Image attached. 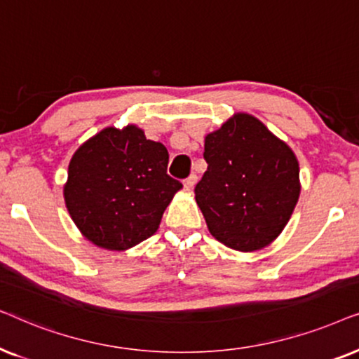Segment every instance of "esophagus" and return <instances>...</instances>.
I'll return each instance as SVG.
<instances>
[{
    "label": "esophagus",
    "mask_w": 359,
    "mask_h": 359,
    "mask_svg": "<svg viewBox=\"0 0 359 359\" xmlns=\"http://www.w3.org/2000/svg\"><path fill=\"white\" fill-rule=\"evenodd\" d=\"M197 179H198L197 175H195V174H190V175L187 177V179L184 180V187L187 189V190L194 189V187H195V184H197Z\"/></svg>",
    "instance_id": "obj_1"
}]
</instances>
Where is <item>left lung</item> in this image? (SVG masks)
I'll return each instance as SVG.
<instances>
[{
    "mask_svg": "<svg viewBox=\"0 0 359 359\" xmlns=\"http://www.w3.org/2000/svg\"><path fill=\"white\" fill-rule=\"evenodd\" d=\"M203 157L208 167L195 200L212 236L243 252L271 245L299 200L292 149L257 118L236 113L205 136Z\"/></svg>",
    "mask_w": 359,
    "mask_h": 359,
    "instance_id": "1",
    "label": "left lung"
}]
</instances>
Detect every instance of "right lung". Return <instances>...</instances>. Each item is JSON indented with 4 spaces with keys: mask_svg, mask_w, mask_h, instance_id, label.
Wrapping results in <instances>:
<instances>
[{
    "mask_svg": "<svg viewBox=\"0 0 359 359\" xmlns=\"http://www.w3.org/2000/svg\"><path fill=\"white\" fill-rule=\"evenodd\" d=\"M169 152L144 131L109 126L75 151L64 198L82 235L104 250L124 251L154 235L182 189L167 174Z\"/></svg>",
    "mask_w": 359,
    "mask_h": 359,
    "instance_id": "right-lung-1",
    "label": "right lung"
}]
</instances>
